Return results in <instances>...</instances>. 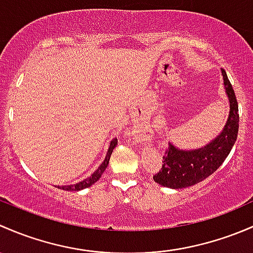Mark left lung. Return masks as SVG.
<instances>
[{
    "mask_svg": "<svg viewBox=\"0 0 253 253\" xmlns=\"http://www.w3.org/2000/svg\"><path fill=\"white\" fill-rule=\"evenodd\" d=\"M222 74L230 102L228 122L222 134L200 150L183 151L168 144L163 155L162 168L153 175L156 183L170 189L192 186L214 173L230 153L239 132V106L234 88L224 69Z\"/></svg>",
    "mask_w": 253,
    "mask_h": 253,
    "instance_id": "1",
    "label": "left lung"
}]
</instances>
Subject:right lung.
Instances as JSON below:
<instances>
[{
    "label": "right lung",
    "mask_w": 253,
    "mask_h": 253,
    "mask_svg": "<svg viewBox=\"0 0 253 253\" xmlns=\"http://www.w3.org/2000/svg\"><path fill=\"white\" fill-rule=\"evenodd\" d=\"M116 146H117V139H114L113 141L111 142V146H109L107 156H106V160L103 161L102 165L98 167V169L95 171V173L92 174V175L88 176V178L85 179V180L80 181V183H77V184H74V185H67V186H58V189L68 190V191H79V190L86 189V187L91 186V185H92V184H95L96 181H97L98 179L101 178V175H102V173H103V171H105V169L107 168L108 162H109V158H111L112 152H113V148L116 147Z\"/></svg>",
    "instance_id": "add662e5"
}]
</instances>
